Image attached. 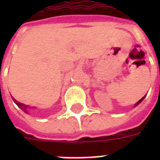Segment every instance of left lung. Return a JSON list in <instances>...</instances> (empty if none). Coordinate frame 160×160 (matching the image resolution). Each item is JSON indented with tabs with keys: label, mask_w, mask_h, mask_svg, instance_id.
<instances>
[{
	"label": "left lung",
	"mask_w": 160,
	"mask_h": 160,
	"mask_svg": "<svg viewBox=\"0 0 160 160\" xmlns=\"http://www.w3.org/2000/svg\"><path fill=\"white\" fill-rule=\"evenodd\" d=\"M144 97H143V98H142V99H141V100H139V101H138V102H137V103H136V104H135V106H137V105H139V103H140V102H141V101H142V100H144Z\"/></svg>",
	"instance_id": "obj_1"
}]
</instances>
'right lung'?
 <instances>
[{"label": "right lung", "mask_w": 160, "mask_h": 160, "mask_svg": "<svg viewBox=\"0 0 160 160\" xmlns=\"http://www.w3.org/2000/svg\"><path fill=\"white\" fill-rule=\"evenodd\" d=\"M13 100H14V102L16 103V105H17V106H18L19 108H20V109H22V110H23V111L25 112V113H26V114H28V110L30 109H31V108H30V106H29V105H24V104H22V103L18 102V101H16V100H15L14 98H13Z\"/></svg>", "instance_id": "add662e5"}]
</instances>
